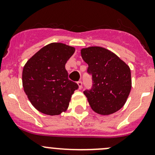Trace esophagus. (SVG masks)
<instances>
[{
    "instance_id": "obj_1",
    "label": "esophagus",
    "mask_w": 155,
    "mask_h": 155,
    "mask_svg": "<svg viewBox=\"0 0 155 155\" xmlns=\"http://www.w3.org/2000/svg\"><path fill=\"white\" fill-rule=\"evenodd\" d=\"M77 84H78V85H79V89H82V82H81V81H79V82H77Z\"/></svg>"
}]
</instances>
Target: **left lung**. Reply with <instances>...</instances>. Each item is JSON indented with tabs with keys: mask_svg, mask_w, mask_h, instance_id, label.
<instances>
[{
	"mask_svg": "<svg viewBox=\"0 0 155 155\" xmlns=\"http://www.w3.org/2000/svg\"><path fill=\"white\" fill-rule=\"evenodd\" d=\"M81 55L91 74V89L83 92L97 113L108 115L123 107L132 86L129 66L113 52L100 46L82 48Z\"/></svg>",
	"mask_w": 155,
	"mask_h": 155,
	"instance_id": "left-lung-1",
	"label": "left lung"
}]
</instances>
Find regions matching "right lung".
<instances>
[{
    "mask_svg": "<svg viewBox=\"0 0 155 155\" xmlns=\"http://www.w3.org/2000/svg\"><path fill=\"white\" fill-rule=\"evenodd\" d=\"M75 48L52 43L32 56L22 71V85L33 106L46 115H58L69 107L77 84L68 79L65 64Z\"/></svg>",
    "mask_w": 155,
    "mask_h": 155,
    "instance_id": "add662e5",
    "label": "right lung"
}]
</instances>
